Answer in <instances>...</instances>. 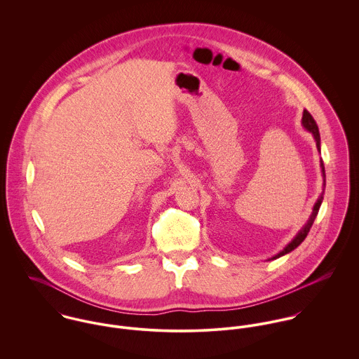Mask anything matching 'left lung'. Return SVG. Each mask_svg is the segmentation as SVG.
Here are the masks:
<instances>
[{"label": "left lung", "instance_id": "8db88e82", "mask_svg": "<svg viewBox=\"0 0 359 359\" xmlns=\"http://www.w3.org/2000/svg\"><path fill=\"white\" fill-rule=\"evenodd\" d=\"M303 124H304V127L307 128L308 131H311L312 133V135H313V138H315V141H316V148L318 149H320V137H319V130H318V126H316V123H315V120H313V117L311 116V113L308 111L307 109L304 110V113H303ZM320 167H322V174H323V178H325V165H323V161H322V158H320ZM325 185V184H323ZM322 201H323V196L320 195V198L318 199V202L315 203L313 205V210H312V214H311V217H309V219H308L307 224H306V226L299 232V235L278 255V256L273 257V259L275 258H279L280 256H285V255H287V253H290L292 250H294L297 246H300L302 245V242L307 238L308 232H309V229H311V226H312V224H313V221H315V217L318 215V211H319V207H320V203H322Z\"/></svg>", "mask_w": 359, "mask_h": 359}]
</instances>
